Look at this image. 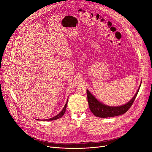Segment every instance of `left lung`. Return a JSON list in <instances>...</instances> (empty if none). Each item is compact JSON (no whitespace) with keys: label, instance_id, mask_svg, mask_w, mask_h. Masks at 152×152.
<instances>
[{"label":"left lung","instance_id":"1","mask_svg":"<svg viewBox=\"0 0 152 152\" xmlns=\"http://www.w3.org/2000/svg\"><path fill=\"white\" fill-rule=\"evenodd\" d=\"M140 86L135 96L131 100L124 104L118 106H108L101 103L88 91V90H86L90 109L95 116L100 118L112 117L124 114L131 107L132 103L135 100V99L138 94Z\"/></svg>","mask_w":152,"mask_h":152}]
</instances>
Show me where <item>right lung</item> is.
Instances as JSON below:
<instances>
[{
	"label": "right lung",
	"mask_w": 152,
	"mask_h": 152,
	"mask_svg": "<svg viewBox=\"0 0 152 152\" xmlns=\"http://www.w3.org/2000/svg\"><path fill=\"white\" fill-rule=\"evenodd\" d=\"M67 103H68V100H67V102H66V104H65V106H64V107H63V109H62V110L58 114H57L56 115H55V117H52V118H49V119H46V120H43L44 121H52V120H57V119H58V118H60L61 117H62L63 115H64V113H65V112H66V107H67Z\"/></svg>",
	"instance_id": "1"
}]
</instances>
